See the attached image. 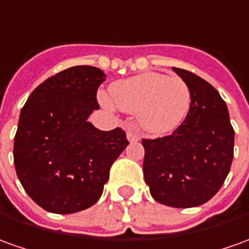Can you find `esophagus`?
Here are the masks:
<instances>
[{"instance_id":"esophagus-1","label":"esophagus","mask_w":249,"mask_h":249,"mask_svg":"<svg viewBox=\"0 0 249 249\" xmlns=\"http://www.w3.org/2000/svg\"><path fill=\"white\" fill-rule=\"evenodd\" d=\"M126 138H128V140L129 142H138V140H140V136H139V133L138 132H135V131H132V129H129L128 131V133H126Z\"/></svg>"}]
</instances>
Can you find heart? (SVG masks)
<instances>
[{"label": "heart", "instance_id": "heart-1", "mask_svg": "<svg viewBox=\"0 0 249 249\" xmlns=\"http://www.w3.org/2000/svg\"><path fill=\"white\" fill-rule=\"evenodd\" d=\"M111 102L120 110L138 113L140 126L153 135L177 129L191 109L192 94L181 77L157 72L129 77L110 86ZM109 105L107 99H103Z\"/></svg>", "mask_w": 249, "mask_h": 249}]
</instances>
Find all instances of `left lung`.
<instances>
[{
  "mask_svg": "<svg viewBox=\"0 0 249 249\" xmlns=\"http://www.w3.org/2000/svg\"><path fill=\"white\" fill-rule=\"evenodd\" d=\"M192 94L182 124L163 138L143 139L144 181L160 204L189 209L209 202L231 170L234 129L226 103L210 83L173 68Z\"/></svg>",
  "mask_w": 249,
  "mask_h": 249,
  "instance_id": "left-lung-1",
  "label": "left lung"
}]
</instances>
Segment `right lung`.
Returning a JSON list of instances; mask_svg holds the SVG:
<instances>
[{"label":"right lung","instance_id":"add662e5","mask_svg":"<svg viewBox=\"0 0 249 249\" xmlns=\"http://www.w3.org/2000/svg\"><path fill=\"white\" fill-rule=\"evenodd\" d=\"M106 75L89 65L46 79L21 109L13 160L23 188L42 209L72 214L95 204L113 162L129 144L125 131H99L87 121L99 109Z\"/></svg>","mask_w":249,"mask_h":249}]
</instances>
